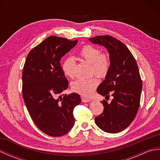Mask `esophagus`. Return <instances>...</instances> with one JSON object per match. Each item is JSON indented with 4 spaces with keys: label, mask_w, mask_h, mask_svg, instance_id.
Returning a JSON list of instances; mask_svg holds the SVG:
<instances>
[{
    "label": "esophagus",
    "mask_w": 160,
    "mask_h": 160,
    "mask_svg": "<svg viewBox=\"0 0 160 160\" xmlns=\"http://www.w3.org/2000/svg\"><path fill=\"white\" fill-rule=\"evenodd\" d=\"M91 101V99H89V98H82V102H89Z\"/></svg>",
    "instance_id": "esophagus-1"
}]
</instances>
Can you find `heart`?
Masks as SVG:
<instances>
[{
	"label": "heart",
	"instance_id": "obj_1",
	"mask_svg": "<svg viewBox=\"0 0 160 160\" xmlns=\"http://www.w3.org/2000/svg\"><path fill=\"white\" fill-rule=\"evenodd\" d=\"M80 56L87 62L91 64V73L99 77H104L107 74L110 67V58L107 53H100L97 47L87 45H84L79 53ZM76 66L73 58H68L62 64V70L67 77L72 78L74 76V69ZM98 84L96 77L88 79H78L71 84L74 92L84 96H91Z\"/></svg>",
	"mask_w": 160,
	"mask_h": 160
}]
</instances>
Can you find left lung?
Wrapping results in <instances>:
<instances>
[{
	"instance_id": "left-lung-1",
	"label": "left lung",
	"mask_w": 160,
	"mask_h": 160,
	"mask_svg": "<svg viewBox=\"0 0 160 160\" xmlns=\"http://www.w3.org/2000/svg\"><path fill=\"white\" fill-rule=\"evenodd\" d=\"M89 41L104 47L110 58V67L97 92L105 98L112 96L111 103L104 100L103 113L95 118L102 130L116 133L124 130L136 116L142 89L138 67L128 47L110 36H98Z\"/></svg>"
}]
</instances>
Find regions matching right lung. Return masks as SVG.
<instances>
[{
    "label": "right lung",
    "mask_w": 160,
    "mask_h": 160,
    "mask_svg": "<svg viewBox=\"0 0 160 160\" xmlns=\"http://www.w3.org/2000/svg\"><path fill=\"white\" fill-rule=\"evenodd\" d=\"M77 43L49 36L30 51L23 67L24 102L37 127L49 136H62L72 128L73 108L81 102L76 93L60 96L69 84L60 59Z\"/></svg>",
    "instance_id": "1"
}]
</instances>
